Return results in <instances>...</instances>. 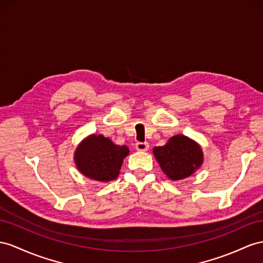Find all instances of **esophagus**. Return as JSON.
Returning <instances> with one entry per match:
<instances>
[{
    "instance_id": "obj_1",
    "label": "esophagus",
    "mask_w": 263,
    "mask_h": 263,
    "mask_svg": "<svg viewBox=\"0 0 263 263\" xmlns=\"http://www.w3.org/2000/svg\"><path fill=\"white\" fill-rule=\"evenodd\" d=\"M136 147H137L138 151L144 152V151H147V149H149V143H146V142H138V143H136Z\"/></svg>"
}]
</instances>
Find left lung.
Returning <instances> with one entry per match:
<instances>
[{
  "instance_id": "left-lung-1",
  "label": "left lung",
  "mask_w": 263,
  "mask_h": 263,
  "mask_svg": "<svg viewBox=\"0 0 263 263\" xmlns=\"http://www.w3.org/2000/svg\"><path fill=\"white\" fill-rule=\"evenodd\" d=\"M153 154L165 176L172 181L191 177L203 163L201 145L182 134L171 137L163 146L153 147Z\"/></svg>"
}]
</instances>
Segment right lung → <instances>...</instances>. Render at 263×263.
I'll use <instances>...</instances> for the list:
<instances>
[{
  "label": "right lung",
  "instance_id": "add662e5",
  "mask_svg": "<svg viewBox=\"0 0 263 263\" xmlns=\"http://www.w3.org/2000/svg\"><path fill=\"white\" fill-rule=\"evenodd\" d=\"M129 153L126 145L114 144L102 134H91L78 144L74 163L84 177L99 182H110L118 178L123 160Z\"/></svg>",
  "mask_w": 263,
  "mask_h": 263
}]
</instances>
